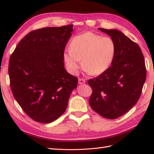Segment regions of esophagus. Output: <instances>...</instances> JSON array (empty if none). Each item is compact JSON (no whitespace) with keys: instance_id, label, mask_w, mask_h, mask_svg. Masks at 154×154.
Returning <instances> with one entry per match:
<instances>
[{"instance_id":"esophagus-1","label":"esophagus","mask_w":154,"mask_h":154,"mask_svg":"<svg viewBox=\"0 0 154 154\" xmlns=\"http://www.w3.org/2000/svg\"><path fill=\"white\" fill-rule=\"evenodd\" d=\"M85 83V80L83 79H79V84H84Z\"/></svg>"}]
</instances>
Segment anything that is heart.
Masks as SVG:
<instances>
[{
  "mask_svg": "<svg viewBox=\"0 0 154 154\" xmlns=\"http://www.w3.org/2000/svg\"><path fill=\"white\" fill-rule=\"evenodd\" d=\"M115 42L110 37L87 32L72 38L70 49L66 50L63 57L69 70L77 74L80 61L85 70L92 75L106 71L115 57Z\"/></svg>",
  "mask_w": 154,
  "mask_h": 154,
  "instance_id": "b5f03b06",
  "label": "heart"
}]
</instances>
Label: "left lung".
<instances>
[{
	"instance_id": "left-lung-1",
	"label": "left lung",
	"mask_w": 154,
	"mask_h": 154,
	"mask_svg": "<svg viewBox=\"0 0 154 154\" xmlns=\"http://www.w3.org/2000/svg\"><path fill=\"white\" fill-rule=\"evenodd\" d=\"M115 42L116 51L111 66L89 79L92 109L105 119H116L128 112L141 95L146 78L145 60L136 42L117 30L99 28Z\"/></svg>"
}]
</instances>
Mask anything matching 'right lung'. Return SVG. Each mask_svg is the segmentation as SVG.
<instances>
[{"mask_svg": "<svg viewBox=\"0 0 154 154\" xmlns=\"http://www.w3.org/2000/svg\"><path fill=\"white\" fill-rule=\"evenodd\" d=\"M73 25L45 27L19 42L8 63L10 85L22 109L32 120L50 123L63 114L78 79L65 71L64 50Z\"/></svg>", "mask_w": 154, "mask_h": 154, "instance_id": "obj_1", "label": "right lung"}]
</instances>
